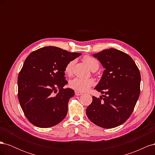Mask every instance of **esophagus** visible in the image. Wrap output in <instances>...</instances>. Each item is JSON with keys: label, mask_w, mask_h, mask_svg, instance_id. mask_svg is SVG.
<instances>
[{"label": "esophagus", "mask_w": 155, "mask_h": 155, "mask_svg": "<svg viewBox=\"0 0 155 155\" xmlns=\"http://www.w3.org/2000/svg\"><path fill=\"white\" fill-rule=\"evenodd\" d=\"M75 94H76V96H80V95L83 94V93L79 92V91H75Z\"/></svg>", "instance_id": "34e87169"}]
</instances>
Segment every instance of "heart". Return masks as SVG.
<instances>
[{"instance_id": "obj_1", "label": "heart", "mask_w": 155, "mask_h": 155, "mask_svg": "<svg viewBox=\"0 0 155 155\" xmlns=\"http://www.w3.org/2000/svg\"><path fill=\"white\" fill-rule=\"evenodd\" d=\"M84 61L87 64L92 71L97 70L99 68V62L98 61L91 56L86 55L83 58ZM75 60H71L66 64L64 67V72L68 76H70L72 73V70ZM94 80L92 79H85L81 78H75L69 82V85L74 90L79 92H85L88 91L92 86L94 85Z\"/></svg>"}]
</instances>
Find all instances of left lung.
<instances>
[{
    "instance_id": "obj_1",
    "label": "left lung",
    "mask_w": 155,
    "mask_h": 155,
    "mask_svg": "<svg viewBox=\"0 0 155 155\" xmlns=\"http://www.w3.org/2000/svg\"><path fill=\"white\" fill-rule=\"evenodd\" d=\"M105 68L95 87L104 97L92 96L86 110L92 123L103 128L118 127L132 114L140 92L141 76L133 59L114 48L104 50L93 55Z\"/></svg>"
}]
</instances>
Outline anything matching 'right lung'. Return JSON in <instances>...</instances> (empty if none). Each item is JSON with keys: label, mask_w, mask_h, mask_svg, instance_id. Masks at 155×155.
<instances>
[{"label": "right lung", "mask_w": 155, "mask_h": 155, "mask_svg": "<svg viewBox=\"0 0 155 155\" xmlns=\"http://www.w3.org/2000/svg\"><path fill=\"white\" fill-rule=\"evenodd\" d=\"M81 55L46 46L28 56L18 76V98L26 118L33 125L48 128L65 118L74 91L63 88L68 83L64 67Z\"/></svg>", "instance_id": "obj_1"}]
</instances>
